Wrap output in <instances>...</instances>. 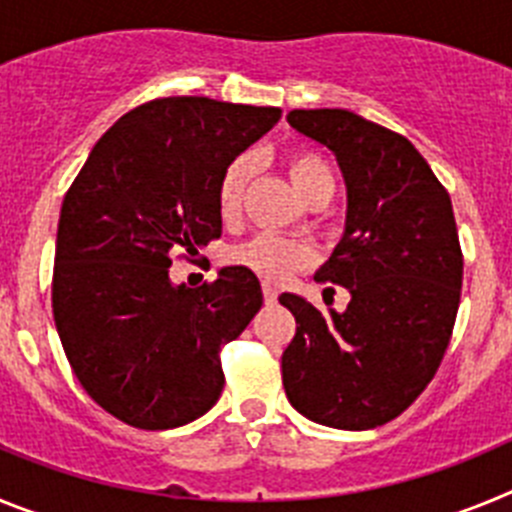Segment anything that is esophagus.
Instances as JSON below:
<instances>
[{
  "mask_svg": "<svg viewBox=\"0 0 512 512\" xmlns=\"http://www.w3.org/2000/svg\"><path fill=\"white\" fill-rule=\"evenodd\" d=\"M277 297H279L277 287H271V284H264V300L266 302H277Z\"/></svg>",
  "mask_w": 512,
  "mask_h": 512,
  "instance_id": "obj_1",
  "label": "esophagus"
}]
</instances>
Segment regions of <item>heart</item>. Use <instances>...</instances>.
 Instances as JSON below:
<instances>
[{"label":"heart","mask_w":512,"mask_h":512,"mask_svg":"<svg viewBox=\"0 0 512 512\" xmlns=\"http://www.w3.org/2000/svg\"><path fill=\"white\" fill-rule=\"evenodd\" d=\"M287 171L289 179H292V184H295V189L302 197H307L318 187H325V184H336L333 171H330V166L325 164L318 153H295V156H289ZM251 174L253 153H241V156H235L225 166L223 176H220V187H217L220 215H238L243 205V194H246L248 182H251ZM228 261L235 266H246L248 271L259 274L266 282H284L295 271L312 264V251L305 243L284 238V235L259 233L230 248Z\"/></svg>","instance_id":"b5f03b06"}]
</instances>
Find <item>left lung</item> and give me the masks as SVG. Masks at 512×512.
Returning <instances> with one entry per match:
<instances>
[{
	"mask_svg": "<svg viewBox=\"0 0 512 512\" xmlns=\"http://www.w3.org/2000/svg\"><path fill=\"white\" fill-rule=\"evenodd\" d=\"M297 133L333 151L346 182V230L318 282L351 292L323 315L279 297L297 320L282 382L297 413L341 431L390 423L428 387L461 297L454 207L428 161L400 133L348 110H292Z\"/></svg>",
	"mask_w": 512,
	"mask_h": 512,
	"instance_id": "8db88e82",
	"label": "left lung"
}]
</instances>
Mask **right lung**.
Instances as JSON below:
<instances>
[{
    "label": "right lung",
    "instance_id": "1",
    "mask_svg": "<svg viewBox=\"0 0 512 512\" xmlns=\"http://www.w3.org/2000/svg\"><path fill=\"white\" fill-rule=\"evenodd\" d=\"M279 107L164 97L112 125L63 197L53 320L87 395L122 423L166 431L192 423L223 392L220 348L264 295L253 271L171 284V253L223 233L225 166L269 133Z\"/></svg>",
    "mask_w": 512,
    "mask_h": 512
}]
</instances>
